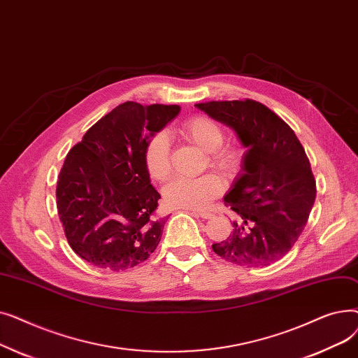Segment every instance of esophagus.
<instances>
[{
    "label": "esophagus",
    "mask_w": 358,
    "mask_h": 358,
    "mask_svg": "<svg viewBox=\"0 0 358 358\" xmlns=\"http://www.w3.org/2000/svg\"><path fill=\"white\" fill-rule=\"evenodd\" d=\"M193 213L203 217V219H212L215 216V213L210 212V210H193Z\"/></svg>",
    "instance_id": "1"
}]
</instances>
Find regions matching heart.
Listing matches in <instances>:
<instances>
[{
  "instance_id": "heart-1",
  "label": "heart",
  "mask_w": 358,
  "mask_h": 358,
  "mask_svg": "<svg viewBox=\"0 0 358 358\" xmlns=\"http://www.w3.org/2000/svg\"><path fill=\"white\" fill-rule=\"evenodd\" d=\"M178 134L209 152V164L224 176H236L243 165V154L238 143H224L222 126L209 116L197 115L184 120ZM143 165L148 176L164 181L171 174V148L164 131L150 135L143 148ZM223 190L217 174L209 173L196 178L177 177L162 190L164 200L174 208L201 209L215 200Z\"/></svg>"
}]
</instances>
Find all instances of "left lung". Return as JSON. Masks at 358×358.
Listing matches in <instances>:
<instances>
[{"instance_id":"1","label":"left lung","mask_w":358,"mask_h":358,"mask_svg":"<svg viewBox=\"0 0 358 358\" xmlns=\"http://www.w3.org/2000/svg\"><path fill=\"white\" fill-rule=\"evenodd\" d=\"M232 127L248 148L243 174L224 197L235 212L231 235L213 251L241 267H267L283 258L303 232L316 197L309 158L292 127L251 99L196 104Z\"/></svg>"}]
</instances>
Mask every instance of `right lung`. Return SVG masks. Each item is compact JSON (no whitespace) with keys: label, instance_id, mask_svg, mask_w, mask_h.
<instances>
[{"label":"right lung","instance_id":"right-lung-1","mask_svg":"<svg viewBox=\"0 0 358 358\" xmlns=\"http://www.w3.org/2000/svg\"><path fill=\"white\" fill-rule=\"evenodd\" d=\"M180 106L126 101L92 124L65 158L56 206L73 252L111 271L138 266L155 251L164 217L150 184L143 148Z\"/></svg>","mask_w":358,"mask_h":358}]
</instances>
